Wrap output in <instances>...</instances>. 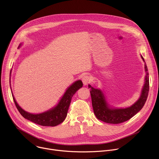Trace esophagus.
I'll return each instance as SVG.
<instances>
[{"instance_id":"1","label":"esophagus","mask_w":159,"mask_h":159,"mask_svg":"<svg viewBox=\"0 0 159 159\" xmlns=\"http://www.w3.org/2000/svg\"><path fill=\"white\" fill-rule=\"evenodd\" d=\"M92 80V77L89 75L83 76V77L82 78V81H83V83L84 84H87L91 83Z\"/></svg>"}]
</instances>
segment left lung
Masks as SVG:
<instances>
[{
  "mask_svg": "<svg viewBox=\"0 0 159 159\" xmlns=\"http://www.w3.org/2000/svg\"><path fill=\"white\" fill-rule=\"evenodd\" d=\"M144 62L143 57L141 56ZM146 78L145 83L142 90L139 99L129 107L125 109H111L109 108L105 100V97L102 92L98 89H95L89 85L90 89V95L92 98V107L93 112L96 117L99 120L107 124H118L127 121L137 114L144 106L149 92V74L148 68L145 64Z\"/></svg>",
  "mask_w": 159,
  "mask_h": 159,
  "instance_id": "left-lung-1",
  "label": "left lung"
}]
</instances>
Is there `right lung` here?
<instances>
[{"instance_id":"obj_1","label":"right lung","mask_w":159,"mask_h":159,"mask_svg":"<svg viewBox=\"0 0 159 159\" xmlns=\"http://www.w3.org/2000/svg\"><path fill=\"white\" fill-rule=\"evenodd\" d=\"M82 87V81L81 80L76 81L67 89L56 107L50 111L38 115L31 114L24 111L17 104L13 95H12L16 108L24 118L39 125L54 127L62 123L66 119L73 95Z\"/></svg>"}]
</instances>
